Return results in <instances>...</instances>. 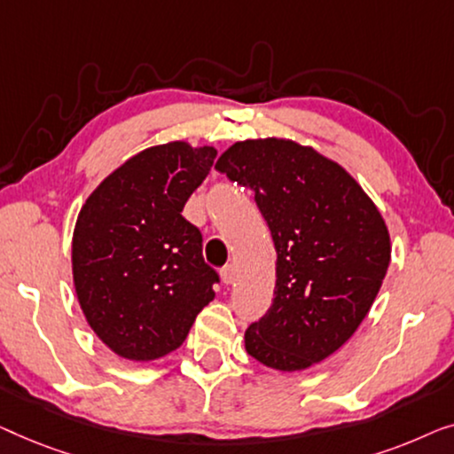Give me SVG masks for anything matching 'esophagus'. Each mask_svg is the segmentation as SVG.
Wrapping results in <instances>:
<instances>
[{
  "label": "esophagus",
  "instance_id": "obj_1",
  "mask_svg": "<svg viewBox=\"0 0 454 454\" xmlns=\"http://www.w3.org/2000/svg\"><path fill=\"white\" fill-rule=\"evenodd\" d=\"M234 273H236L234 265H226V267H222V271H220L222 282H224L226 286H228V284H232V282H234Z\"/></svg>",
  "mask_w": 454,
  "mask_h": 454
}]
</instances>
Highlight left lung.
Listing matches in <instances>:
<instances>
[{
  "mask_svg": "<svg viewBox=\"0 0 454 454\" xmlns=\"http://www.w3.org/2000/svg\"><path fill=\"white\" fill-rule=\"evenodd\" d=\"M215 170L254 191L278 251L273 304L245 333L248 356L294 372L337 352L368 315L391 239L349 172L292 139L236 142Z\"/></svg>",
  "mask_w": 454,
  "mask_h": 454,
  "instance_id": "obj_1",
  "label": "left lung"
}]
</instances>
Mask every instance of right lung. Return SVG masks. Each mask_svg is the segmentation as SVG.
<instances>
[{"mask_svg":"<svg viewBox=\"0 0 454 454\" xmlns=\"http://www.w3.org/2000/svg\"><path fill=\"white\" fill-rule=\"evenodd\" d=\"M218 152L187 142L154 145L113 170L88 197L72 240V271L98 340L133 362L175 352L220 282L201 232L183 207Z\"/></svg>","mask_w":454,"mask_h":454,"instance_id":"1","label":"right lung"}]
</instances>
